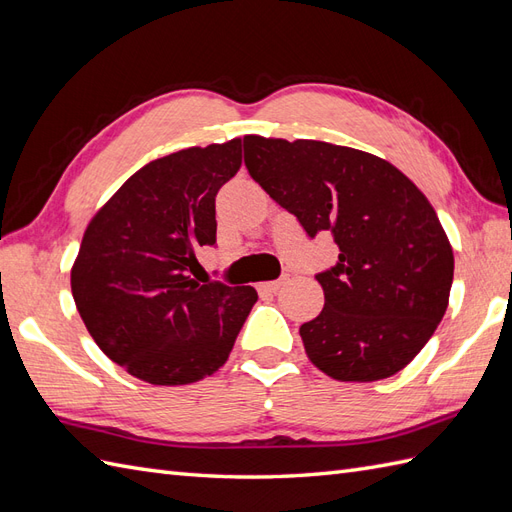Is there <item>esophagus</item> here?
I'll return each instance as SVG.
<instances>
[{
    "instance_id": "obj_1",
    "label": "esophagus",
    "mask_w": 512,
    "mask_h": 512,
    "mask_svg": "<svg viewBox=\"0 0 512 512\" xmlns=\"http://www.w3.org/2000/svg\"><path fill=\"white\" fill-rule=\"evenodd\" d=\"M283 285V279L279 281H266V283H259V292H266V294H274Z\"/></svg>"
}]
</instances>
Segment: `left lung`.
Segmentation results:
<instances>
[{"label":"left lung","instance_id":"8db88e82","mask_svg":"<svg viewBox=\"0 0 512 512\" xmlns=\"http://www.w3.org/2000/svg\"><path fill=\"white\" fill-rule=\"evenodd\" d=\"M244 164L309 238L331 231L337 264L318 272L324 309L300 326L335 381L370 383L409 365L448 309L454 255L415 183L372 153L320 140L244 136Z\"/></svg>","mask_w":512,"mask_h":512}]
</instances>
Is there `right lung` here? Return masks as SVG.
Masks as SVG:
<instances>
[{
  "label": "right lung",
  "instance_id": "1",
  "mask_svg": "<svg viewBox=\"0 0 512 512\" xmlns=\"http://www.w3.org/2000/svg\"><path fill=\"white\" fill-rule=\"evenodd\" d=\"M242 166V142L192 147L142 166L99 209L71 270L97 346L151 385H188L225 365L257 303L255 287L199 279L216 246V194Z\"/></svg>",
  "mask_w": 512,
  "mask_h": 512
}]
</instances>
